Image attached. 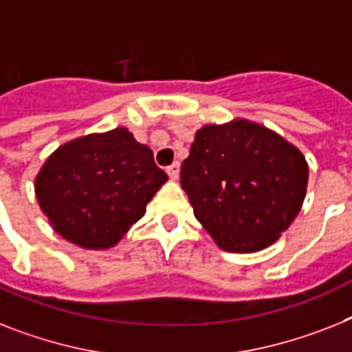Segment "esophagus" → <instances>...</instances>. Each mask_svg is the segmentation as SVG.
Instances as JSON below:
<instances>
[{"mask_svg": "<svg viewBox=\"0 0 352 352\" xmlns=\"http://www.w3.org/2000/svg\"><path fill=\"white\" fill-rule=\"evenodd\" d=\"M167 174H169V178L173 179V182H174V179H178V176H179V164H178V162L167 167Z\"/></svg>", "mask_w": 352, "mask_h": 352, "instance_id": "obj_1", "label": "esophagus"}]
</instances>
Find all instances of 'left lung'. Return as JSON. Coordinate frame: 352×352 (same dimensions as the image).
<instances>
[{
    "instance_id": "left-lung-1",
    "label": "left lung",
    "mask_w": 352,
    "mask_h": 352,
    "mask_svg": "<svg viewBox=\"0 0 352 352\" xmlns=\"http://www.w3.org/2000/svg\"><path fill=\"white\" fill-rule=\"evenodd\" d=\"M300 151L248 120L205 126L182 165V187L194 216L226 252L274 245L300 212L307 187Z\"/></svg>"
}]
</instances>
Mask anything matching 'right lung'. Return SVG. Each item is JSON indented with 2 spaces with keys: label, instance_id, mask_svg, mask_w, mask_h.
<instances>
[{
  "label": "right lung",
  "instance_id": "add662e5",
  "mask_svg": "<svg viewBox=\"0 0 352 352\" xmlns=\"http://www.w3.org/2000/svg\"><path fill=\"white\" fill-rule=\"evenodd\" d=\"M167 174L126 127L60 145L36 178L41 210L59 235L89 250L111 248L144 216Z\"/></svg>",
  "mask_w": 352,
  "mask_h": 352
}]
</instances>
